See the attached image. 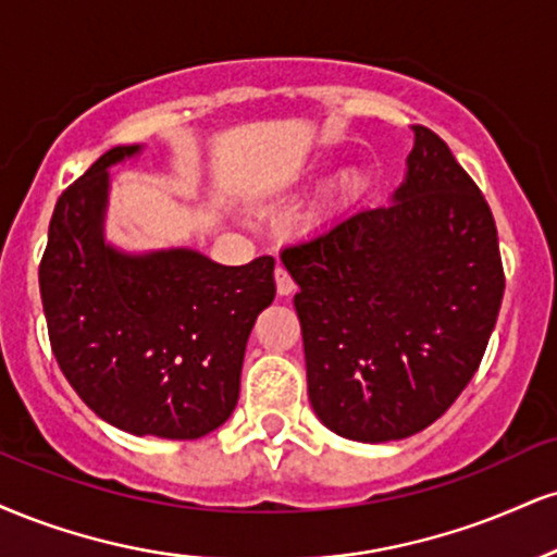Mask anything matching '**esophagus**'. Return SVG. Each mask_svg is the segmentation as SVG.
<instances>
[{
	"label": "esophagus",
	"mask_w": 557,
	"mask_h": 557,
	"mask_svg": "<svg viewBox=\"0 0 557 557\" xmlns=\"http://www.w3.org/2000/svg\"><path fill=\"white\" fill-rule=\"evenodd\" d=\"M274 283H277L280 296H290V293L296 290V280L290 277V272H287L283 264H277V270H274Z\"/></svg>",
	"instance_id": "obj_1"
}]
</instances>
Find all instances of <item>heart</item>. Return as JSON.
Returning <instances> with one entry per match:
<instances>
[{"mask_svg":"<svg viewBox=\"0 0 557 557\" xmlns=\"http://www.w3.org/2000/svg\"><path fill=\"white\" fill-rule=\"evenodd\" d=\"M360 186H363V171L360 169H345L339 173L337 181H334L330 197H326V210H337V207H343L355 199V194L360 191Z\"/></svg>","mask_w":557,"mask_h":557,"instance_id":"heart-1","label":"heart"}]
</instances>
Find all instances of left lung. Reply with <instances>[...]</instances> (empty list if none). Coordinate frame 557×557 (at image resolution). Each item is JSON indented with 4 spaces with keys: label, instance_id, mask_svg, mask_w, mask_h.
Returning <instances> with one entry per match:
<instances>
[{
    "label": "left lung",
    "instance_id": "obj_1",
    "mask_svg": "<svg viewBox=\"0 0 557 557\" xmlns=\"http://www.w3.org/2000/svg\"><path fill=\"white\" fill-rule=\"evenodd\" d=\"M392 205L287 246L300 290L308 399L330 431L381 444L423 431L465 392L506 274L485 197L428 126H412Z\"/></svg>",
    "mask_w": 557,
    "mask_h": 557
}]
</instances>
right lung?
<instances>
[{
  "label": "right lung",
  "instance_id": "add662e5",
  "mask_svg": "<svg viewBox=\"0 0 557 557\" xmlns=\"http://www.w3.org/2000/svg\"><path fill=\"white\" fill-rule=\"evenodd\" d=\"M113 147L57 199L38 277L51 350L79 399L134 435L199 438L238 401L253 321L274 300V259L214 264L171 249L126 257L103 244Z\"/></svg>",
  "mask_w": 557,
  "mask_h": 557
}]
</instances>
